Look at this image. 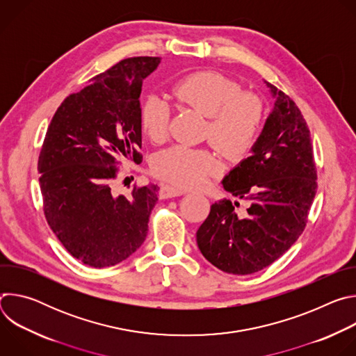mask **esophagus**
Here are the masks:
<instances>
[{
    "label": "esophagus",
    "instance_id": "esophagus-1",
    "mask_svg": "<svg viewBox=\"0 0 356 356\" xmlns=\"http://www.w3.org/2000/svg\"><path fill=\"white\" fill-rule=\"evenodd\" d=\"M183 194H186V191H183L177 187L169 186V184H163L159 190V197L161 198H172V197H179V195H183Z\"/></svg>",
    "mask_w": 356,
    "mask_h": 356
}]
</instances>
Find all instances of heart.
<instances>
[{"label":"heart","instance_id":"heart-1","mask_svg":"<svg viewBox=\"0 0 356 356\" xmlns=\"http://www.w3.org/2000/svg\"><path fill=\"white\" fill-rule=\"evenodd\" d=\"M180 103L209 117L211 143L229 159H242L255 145L265 120L258 95L242 92L241 86L217 72H197L180 79L173 87ZM142 132L154 142L168 136L170 108L158 94H149L140 106ZM154 173L179 187L195 188L207 184L221 170L220 159L209 149L175 145L155 155Z\"/></svg>","mask_w":356,"mask_h":356}]
</instances>
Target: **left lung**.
Returning <instances> with one entry per match:
<instances>
[{"mask_svg": "<svg viewBox=\"0 0 356 356\" xmlns=\"http://www.w3.org/2000/svg\"><path fill=\"white\" fill-rule=\"evenodd\" d=\"M265 83L276 98L273 111L252 155L222 180L249 207L238 214V201H217L197 231L202 257L232 275L255 273L279 259L306 228L317 191L307 122L287 94Z\"/></svg>", "mask_w": 356, "mask_h": 356, "instance_id": "1", "label": "left lung"}]
</instances>
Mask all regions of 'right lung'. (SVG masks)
I'll return each instance as SVG.
<instances>
[{
	"mask_svg": "<svg viewBox=\"0 0 356 356\" xmlns=\"http://www.w3.org/2000/svg\"><path fill=\"white\" fill-rule=\"evenodd\" d=\"M161 58H129L65 98L49 124L38 162L43 211L70 255L114 266L143 243L158 186L118 194L120 165L142 162V81Z\"/></svg>",
	"mask_w": 356,
	"mask_h": 356,
	"instance_id": "obj_1",
	"label": "right lung"
}]
</instances>
